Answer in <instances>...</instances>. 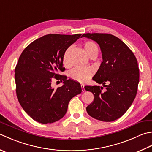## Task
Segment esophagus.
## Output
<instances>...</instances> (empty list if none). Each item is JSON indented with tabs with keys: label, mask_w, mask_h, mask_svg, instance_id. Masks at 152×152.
<instances>
[{
	"label": "esophagus",
	"mask_w": 152,
	"mask_h": 152,
	"mask_svg": "<svg viewBox=\"0 0 152 152\" xmlns=\"http://www.w3.org/2000/svg\"><path fill=\"white\" fill-rule=\"evenodd\" d=\"M81 88H82V92H84V91H85V89H84V84H81Z\"/></svg>",
	"instance_id": "esophagus-1"
}]
</instances>
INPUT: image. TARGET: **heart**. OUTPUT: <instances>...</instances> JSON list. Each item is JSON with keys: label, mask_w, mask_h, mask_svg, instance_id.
Returning a JSON list of instances; mask_svg holds the SVG:
<instances>
[{"label": "heart", "mask_w": 152, "mask_h": 152, "mask_svg": "<svg viewBox=\"0 0 152 152\" xmlns=\"http://www.w3.org/2000/svg\"><path fill=\"white\" fill-rule=\"evenodd\" d=\"M83 47H84L85 52L90 56L91 55H97L99 49L96 43L91 41H88L84 43ZM71 50H72V47H69L65 50L64 53L62 61L65 66H68L70 64V54ZM93 74L94 70L90 67L78 66L73 68L70 71V76L75 81L84 83L91 78Z\"/></svg>", "instance_id": "heart-1"}]
</instances>
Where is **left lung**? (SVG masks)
<instances>
[{
	"label": "left lung",
	"instance_id": "8db88e82",
	"mask_svg": "<svg viewBox=\"0 0 152 152\" xmlns=\"http://www.w3.org/2000/svg\"><path fill=\"white\" fill-rule=\"evenodd\" d=\"M99 45L103 62L93 80L105 87L86 86L92 92L94 102L86 107L91 117L111 122L123 116L135 99L139 83V68L135 55L119 38L108 34H84ZM107 83L108 85H105Z\"/></svg>",
	"mask_w": 152,
	"mask_h": 152
}]
</instances>
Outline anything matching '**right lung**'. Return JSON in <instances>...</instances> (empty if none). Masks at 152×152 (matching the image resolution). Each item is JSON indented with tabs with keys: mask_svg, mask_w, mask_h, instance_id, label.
<instances>
[{
	"mask_svg": "<svg viewBox=\"0 0 152 152\" xmlns=\"http://www.w3.org/2000/svg\"><path fill=\"white\" fill-rule=\"evenodd\" d=\"M82 34H48L33 41L23 50L15 68L16 96L29 117L42 124L53 123L66 114L68 103L82 92L80 84L57 72H63L62 58L68 47ZM64 81L51 87L53 77Z\"/></svg>",
	"mask_w": 152,
	"mask_h": 152,
	"instance_id": "1",
	"label": "right lung"
}]
</instances>
